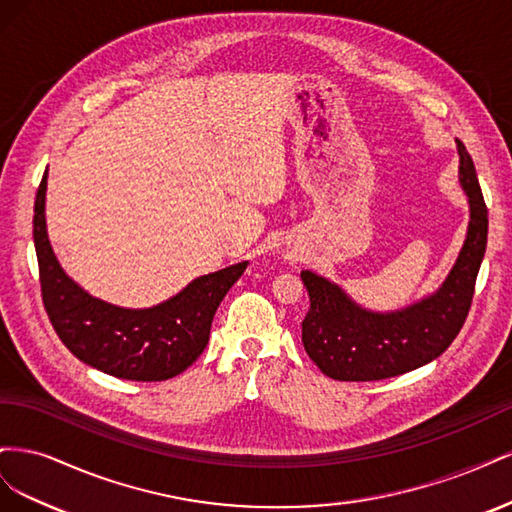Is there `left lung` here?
<instances>
[{"mask_svg": "<svg viewBox=\"0 0 512 512\" xmlns=\"http://www.w3.org/2000/svg\"><path fill=\"white\" fill-rule=\"evenodd\" d=\"M459 183L468 194L466 241L442 286L397 312H371L354 303L331 280L301 271L309 294L303 346L324 376L342 382H371L406 374L431 363L453 344L468 318L476 275L487 250V205L476 168L461 141Z\"/></svg>", "mask_w": 512, "mask_h": 512, "instance_id": "8db88e82", "label": "left lung"}]
</instances>
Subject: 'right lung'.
Segmentation results:
<instances>
[{
	"mask_svg": "<svg viewBox=\"0 0 512 512\" xmlns=\"http://www.w3.org/2000/svg\"><path fill=\"white\" fill-rule=\"evenodd\" d=\"M46 173L34 205V243L44 309L64 346L108 376L160 382L179 376L203 354L215 309L243 275L247 260L200 275L175 297L126 309L91 297L59 267L46 235Z\"/></svg>",
	"mask_w": 512,
	"mask_h": 512,
	"instance_id": "right-lung-1",
	"label": "right lung"
}]
</instances>
